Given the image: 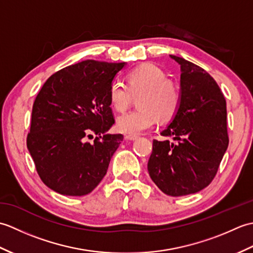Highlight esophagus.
Here are the masks:
<instances>
[{
    "instance_id": "esophagus-1",
    "label": "esophagus",
    "mask_w": 253,
    "mask_h": 253,
    "mask_svg": "<svg viewBox=\"0 0 253 253\" xmlns=\"http://www.w3.org/2000/svg\"><path fill=\"white\" fill-rule=\"evenodd\" d=\"M138 138V136L137 135H125V139L126 140H136V139Z\"/></svg>"
}]
</instances>
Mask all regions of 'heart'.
I'll return each instance as SVG.
<instances>
[{
  "label": "heart",
  "mask_w": 253,
  "mask_h": 253,
  "mask_svg": "<svg viewBox=\"0 0 253 253\" xmlns=\"http://www.w3.org/2000/svg\"><path fill=\"white\" fill-rule=\"evenodd\" d=\"M140 109L118 117L117 129L137 135L161 121H169L178 112L181 89L168 79L166 74L151 63L142 64L127 74V84L114 79L110 84L109 98L117 112H125L131 104L132 95H138Z\"/></svg>",
  "instance_id": "obj_1"
}]
</instances>
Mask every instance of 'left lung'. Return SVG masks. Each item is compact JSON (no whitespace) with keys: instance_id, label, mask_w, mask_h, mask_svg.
<instances>
[{"instance_id":"8db88e82","label":"left lung","mask_w":253,"mask_h":253,"mask_svg":"<svg viewBox=\"0 0 253 253\" xmlns=\"http://www.w3.org/2000/svg\"><path fill=\"white\" fill-rule=\"evenodd\" d=\"M181 103L161 135L178 142L154 139L148 162L151 179L169 196L200 191L211 184L228 147L227 112L224 95L210 74L182 57Z\"/></svg>"}]
</instances>
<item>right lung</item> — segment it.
Here are the masks:
<instances>
[{
	"label": "right lung",
	"mask_w": 253,
	"mask_h": 253,
	"mask_svg": "<svg viewBox=\"0 0 253 253\" xmlns=\"http://www.w3.org/2000/svg\"><path fill=\"white\" fill-rule=\"evenodd\" d=\"M125 63L83 61L49 77L34 102L27 148L41 180L61 195H88L105 176L123 135L115 123L110 84ZM96 135L93 143L86 140Z\"/></svg>",
	"instance_id": "obj_1"
}]
</instances>
